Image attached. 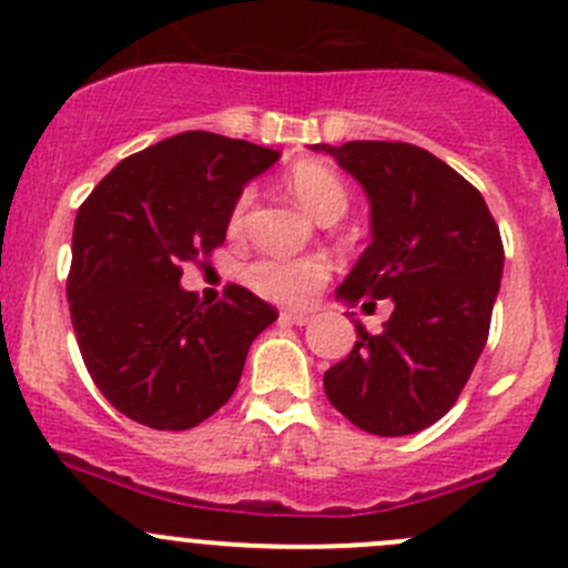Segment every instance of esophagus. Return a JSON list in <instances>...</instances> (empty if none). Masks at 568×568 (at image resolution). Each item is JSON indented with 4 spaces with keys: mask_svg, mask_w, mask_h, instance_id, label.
Here are the masks:
<instances>
[{
    "mask_svg": "<svg viewBox=\"0 0 568 568\" xmlns=\"http://www.w3.org/2000/svg\"><path fill=\"white\" fill-rule=\"evenodd\" d=\"M280 318L285 321V324H296V326H304L313 321V313H307V310H285Z\"/></svg>",
    "mask_w": 568,
    "mask_h": 568,
    "instance_id": "34e87169",
    "label": "esophagus"
}]
</instances>
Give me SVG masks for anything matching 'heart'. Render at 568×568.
<instances>
[{"label":"heart","instance_id":"obj_1","mask_svg":"<svg viewBox=\"0 0 568 568\" xmlns=\"http://www.w3.org/2000/svg\"><path fill=\"white\" fill-rule=\"evenodd\" d=\"M288 190L321 223H334L348 209V187L334 169L318 160H302L288 171ZM253 190H242L231 209L229 229L242 231ZM329 280V264L321 258H261L244 268V283L253 294L277 304H304Z\"/></svg>","mask_w":568,"mask_h":568}]
</instances>
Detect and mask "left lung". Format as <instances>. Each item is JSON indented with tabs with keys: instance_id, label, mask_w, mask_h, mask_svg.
Returning a JSON list of instances; mask_svg holds the SVG:
<instances>
[{
	"instance_id": "left-lung-1",
	"label": "left lung",
	"mask_w": 568,
	"mask_h": 568,
	"mask_svg": "<svg viewBox=\"0 0 568 568\" xmlns=\"http://www.w3.org/2000/svg\"><path fill=\"white\" fill-rule=\"evenodd\" d=\"M315 149L369 199L373 242L337 300L394 302L381 334L354 321L356 345L324 373L326 397L364 433H419L457 403L485 351L504 274L500 231L479 190L427 149L403 141Z\"/></svg>"
}]
</instances>
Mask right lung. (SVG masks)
I'll return each mask as SVG.
<instances>
[{
  "label": "right lung",
  "mask_w": 568,
  "mask_h": 568,
  "mask_svg": "<svg viewBox=\"0 0 568 568\" xmlns=\"http://www.w3.org/2000/svg\"><path fill=\"white\" fill-rule=\"evenodd\" d=\"M280 152L190 130L124 158L79 206L68 274L70 321L119 414L190 429L229 403L277 310L231 283L217 304L179 285L182 264L225 242L242 187Z\"/></svg>",
  "instance_id": "obj_1"
}]
</instances>
